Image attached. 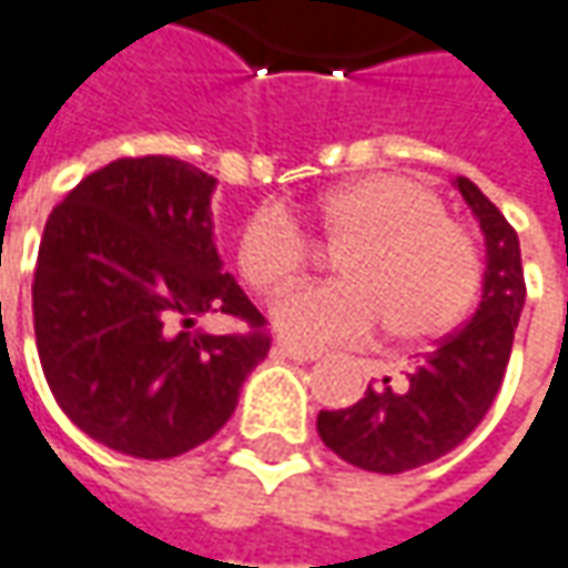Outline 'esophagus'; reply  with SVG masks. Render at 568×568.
<instances>
[{
  "label": "esophagus",
  "mask_w": 568,
  "mask_h": 568,
  "mask_svg": "<svg viewBox=\"0 0 568 568\" xmlns=\"http://www.w3.org/2000/svg\"><path fill=\"white\" fill-rule=\"evenodd\" d=\"M283 356L295 358V362H314V358H321V353L317 349H308V346H295V343H280L276 346Z\"/></svg>",
  "instance_id": "esophagus-1"
}]
</instances>
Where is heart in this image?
<instances>
[{
  "instance_id": "heart-1",
  "label": "heart",
  "mask_w": 568,
  "mask_h": 568,
  "mask_svg": "<svg viewBox=\"0 0 568 568\" xmlns=\"http://www.w3.org/2000/svg\"><path fill=\"white\" fill-rule=\"evenodd\" d=\"M321 235L343 244L339 283L288 292L273 308L283 336L308 346L353 343L384 324L400 343L455 331L483 285L480 244L442 196L407 174H365L314 206ZM314 260L311 237L283 210H257L237 235V266L260 295L295 285Z\"/></svg>"
}]
</instances>
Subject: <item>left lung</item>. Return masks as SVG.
Listing matches in <instances>:
<instances>
[{
  "mask_svg": "<svg viewBox=\"0 0 568 568\" xmlns=\"http://www.w3.org/2000/svg\"><path fill=\"white\" fill-rule=\"evenodd\" d=\"M457 190L486 235L477 314L416 358L404 378L368 384L353 407L317 413V432L333 455L372 474H404L455 452L480 426L506 378L525 308L518 235L474 181L457 178Z\"/></svg>",
  "mask_w": 568,
  "mask_h": 568,
  "instance_id": "8db88e82",
  "label": "left lung"
}]
</instances>
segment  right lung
<instances>
[{
    "label": "right lung",
    "mask_w": 568,
    "mask_h": 568,
    "mask_svg": "<svg viewBox=\"0 0 568 568\" xmlns=\"http://www.w3.org/2000/svg\"><path fill=\"white\" fill-rule=\"evenodd\" d=\"M215 178L171 155L88 174L40 237L34 336L62 413L113 452L178 457L210 442L270 353L266 317L222 273L212 244ZM244 334H193L196 313Z\"/></svg>",
    "instance_id": "1"
}]
</instances>
